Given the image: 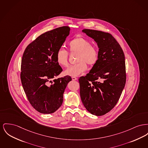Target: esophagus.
Masks as SVG:
<instances>
[{
	"mask_svg": "<svg viewBox=\"0 0 148 148\" xmlns=\"http://www.w3.org/2000/svg\"><path fill=\"white\" fill-rule=\"evenodd\" d=\"M71 78H72V80H77L78 79L77 78H76V77H73Z\"/></svg>",
	"mask_w": 148,
	"mask_h": 148,
	"instance_id": "obj_1",
	"label": "esophagus"
}]
</instances>
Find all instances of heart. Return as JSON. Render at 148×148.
I'll return each mask as SVG.
<instances>
[{
    "label": "heart",
    "instance_id": "obj_1",
    "mask_svg": "<svg viewBox=\"0 0 148 148\" xmlns=\"http://www.w3.org/2000/svg\"><path fill=\"white\" fill-rule=\"evenodd\" d=\"M87 38L78 36L72 39L68 44L70 52L78 53L76 58L77 64L71 66L65 70L66 75L71 77H78L83 74L87 69V64L93 66L99 60L98 49ZM69 53L64 49H60L56 54V60L59 65L63 67H68L69 63Z\"/></svg>",
    "mask_w": 148,
    "mask_h": 148
}]
</instances>
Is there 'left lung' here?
I'll return each instance as SVG.
<instances>
[{"label":"left lung","instance_id":"obj_1","mask_svg":"<svg viewBox=\"0 0 148 148\" xmlns=\"http://www.w3.org/2000/svg\"><path fill=\"white\" fill-rule=\"evenodd\" d=\"M99 47V60L89 73L79 78L80 95L87 111L96 116L110 112L117 104L126 80L125 55L112 35L84 29Z\"/></svg>","mask_w":148,"mask_h":148}]
</instances>
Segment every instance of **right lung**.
<instances>
[{
	"mask_svg": "<svg viewBox=\"0 0 148 148\" xmlns=\"http://www.w3.org/2000/svg\"><path fill=\"white\" fill-rule=\"evenodd\" d=\"M70 27L53 29L39 36L27 46L21 60V80L27 99L36 111L49 114L58 110L69 75L55 79L62 71L56 60Z\"/></svg>",
	"mask_w": 148,
	"mask_h": 148,
	"instance_id": "1",
	"label": "right lung"
}]
</instances>
